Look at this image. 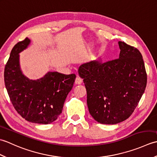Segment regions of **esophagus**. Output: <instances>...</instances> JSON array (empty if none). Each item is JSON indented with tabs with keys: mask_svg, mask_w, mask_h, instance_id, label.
Here are the masks:
<instances>
[{
	"mask_svg": "<svg viewBox=\"0 0 157 157\" xmlns=\"http://www.w3.org/2000/svg\"><path fill=\"white\" fill-rule=\"evenodd\" d=\"M75 82L76 84H81L82 82V79L79 76H77Z\"/></svg>",
	"mask_w": 157,
	"mask_h": 157,
	"instance_id": "1",
	"label": "esophagus"
}]
</instances>
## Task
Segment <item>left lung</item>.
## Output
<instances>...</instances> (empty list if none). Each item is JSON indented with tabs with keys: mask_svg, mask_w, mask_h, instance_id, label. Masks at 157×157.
Instances as JSON below:
<instances>
[{
	"mask_svg": "<svg viewBox=\"0 0 157 157\" xmlns=\"http://www.w3.org/2000/svg\"><path fill=\"white\" fill-rule=\"evenodd\" d=\"M119 59L92 61L79 67L89 112L96 121L113 125L129 118L144 92L147 75L138 50L119 41Z\"/></svg>",
	"mask_w": 157,
	"mask_h": 157,
	"instance_id": "obj_1",
	"label": "left lung"
}]
</instances>
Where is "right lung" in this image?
I'll return each instance as SVG.
<instances>
[{"label": "right lung", "instance_id": "obj_1", "mask_svg": "<svg viewBox=\"0 0 157 157\" xmlns=\"http://www.w3.org/2000/svg\"><path fill=\"white\" fill-rule=\"evenodd\" d=\"M29 43L30 40L26 38L13 48L5 67V87L15 109L23 119L32 123L49 124L62 113L76 75L54 71L37 80L26 78L20 69L19 53Z\"/></svg>", "mask_w": 157, "mask_h": 157}]
</instances>
